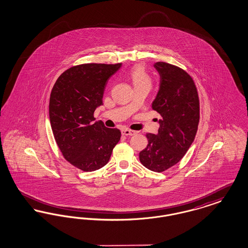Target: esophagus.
I'll use <instances>...</instances> for the list:
<instances>
[{
    "label": "esophagus",
    "instance_id": "1",
    "mask_svg": "<svg viewBox=\"0 0 248 248\" xmlns=\"http://www.w3.org/2000/svg\"><path fill=\"white\" fill-rule=\"evenodd\" d=\"M122 134L124 135V136H133L136 134V131H133V130L127 129V128H123L122 129Z\"/></svg>",
    "mask_w": 248,
    "mask_h": 248
}]
</instances>
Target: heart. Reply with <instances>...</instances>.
Returning a JSON list of instances; mask_svg holds the SVG:
<instances>
[{
  "label": "heart",
  "mask_w": 248,
  "mask_h": 248,
  "mask_svg": "<svg viewBox=\"0 0 248 248\" xmlns=\"http://www.w3.org/2000/svg\"><path fill=\"white\" fill-rule=\"evenodd\" d=\"M129 77L135 88H139V87L151 88L152 86V79L141 65H138L132 68L129 71Z\"/></svg>",
  "instance_id": "obj_1"
}]
</instances>
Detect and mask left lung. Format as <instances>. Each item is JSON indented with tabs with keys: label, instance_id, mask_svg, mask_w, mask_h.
I'll return each instance as SVG.
<instances>
[{
	"label": "left lung",
	"instance_id": "1",
	"mask_svg": "<svg viewBox=\"0 0 248 248\" xmlns=\"http://www.w3.org/2000/svg\"><path fill=\"white\" fill-rule=\"evenodd\" d=\"M160 75V86L152 108L157 120V134H147V147L140 153L142 165L163 172L177 164L194 141L198 128L199 97L193 80L186 71L165 62L154 65Z\"/></svg>",
	"mask_w": 248,
	"mask_h": 248
}]
</instances>
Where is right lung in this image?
Masks as SVG:
<instances>
[{"instance_id":"obj_1","label":"right lung","mask_w":248,"mask_h":248,"mask_svg":"<svg viewBox=\"0 0 248 248\" xmlns=\"http://www.w3.org/2000/svg\"><path fill=\"white\" fill-rule=\"evenodd\" d=\"M122 64H83L64 71L55 83L49 101L52 131L64 158L91 172L108 164L121 139L117 128L94 122V110L103 105L108 80Z\"/></svg>"}]
</instances>
